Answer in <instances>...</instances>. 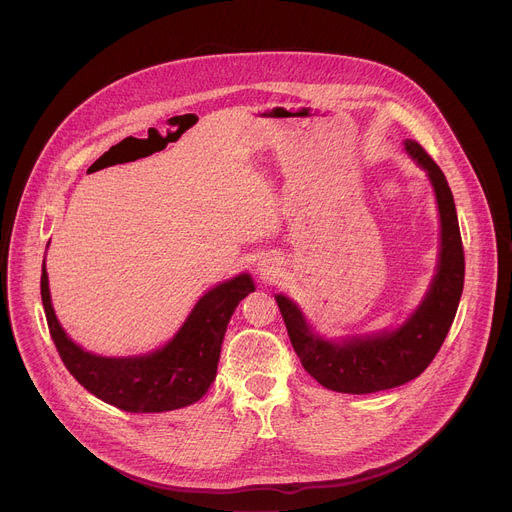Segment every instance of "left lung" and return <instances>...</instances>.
<instances>
[{"instance_id":"left-lung-1","label":"left lung","mask_w":512,"mask_h":512,"mask_svg":"<svg viewBox=\"0 0 512 512\" xmlns=\"http://www.w3.org/2000/svg\"><path fill=\"white\" fill-rule=\"evenodd\" d=\"M404 147L412 160L426 170L441 215L437 274L412 316L391 332L332 342L313 334L299 307L285 295H277L291 344L303 369L332 391L375 393L416 379L437 357L455 320L463 291L465 258L453 194L445 174L420 143L406 139Z\"/></svg>"}]
</instances>
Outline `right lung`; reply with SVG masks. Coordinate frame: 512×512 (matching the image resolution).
I'll return each mask as SVG.
<instances>
[{"instance_id": "right-lung-1", "label": "right lung", "mask_w": 512, "mask_h": 512, "mask_svg": "<svg viewBox=\"0 0 512 512\" xmlns=\"http://www.w3.org/2000/svg\"><path fill=\"white\" fill-rule=\"evenodd\" d=\"M252 291L250 274L221 283L199 299L164 348L143 357L110 359L92 355L65 334L51 305L45 260L41 277L45 316L63 365L98 400L125 412H168L199 402L215 381L231 313Z\"/></svg>"}]
</instances>
